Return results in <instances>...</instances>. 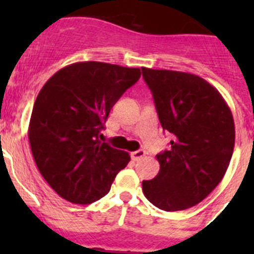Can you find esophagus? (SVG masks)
<instances>
[{
  "label": "esophagus",
  "instance_id": "34e87169",
  "mask_svg": "<svg viewBox=\"0 0 254 254\" xmlns=\"http://www.w3.org/2000/svg\"><path fill=\"white\" fill-rule=\"evenodd\" d=\"M145 155H146V152L143 151V150H137V151L131 152V159L133 161H137V160H140L141 158H143Z\"/></svg>",
  "mask_w": 254,
  "mask_h": 254
}]
</instances>
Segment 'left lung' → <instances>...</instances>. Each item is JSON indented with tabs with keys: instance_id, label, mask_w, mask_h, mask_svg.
Wrapping results in <instances>:
<instances>
[{
	"instance_id": "obj_1",
	"label": "left lung",
	"mask_w": 254,
	"mask_h": 254,
	"mask_svg": "<svg viewBox=\"0 0 254 254\" xmlns=\"http://www.w3.org/2000/svg\"><path fill=\"white\" fill-rule=\"evenodd\" d=\"M170 149L156 155L160 170L142 182L143 194L164 211L197 205L225 176L235 141L234 120L221 94L197 75L142 67Z\"/></svg>"
}]
</instances>
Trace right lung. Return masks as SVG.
Instances as JSON below:
<instances>
[{
	"mask_svg": "<svg viewBox=\"0 0 254 254\" xmlns=\"http://www.w3.org/2000/svg\"><path fill=\"white\" fill-rule=\"evenodd\" d=\"M140 76V68L89 61L61 68L42 87L29 142L40 174L62 198L98 201L131 160L99 136L113 105Z\"/></svg>",
	"mask_w": 254,
	"mask_h": 254,
	"instance_id": "right-lung-1",
	"label": "right lung"
}]
</instances>
